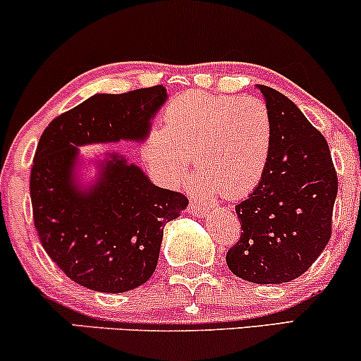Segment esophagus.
<instances>
[{
	"instance_id": "esophagus-1",
	"label": "esophagus",
	"mask_w": 361,
	"mask_h": 361,
	"mask_svg": "<svg viewBox=\"0 0 361 361\" xmlns=\"http://www.w3.org/2000/svg\"><path fill=\"white\" fill-rule=\"evenodd\" d=\"M188 212L195 215V217H207V209L198 204H193V202L188 205Z\"/></svg>"
}]
</instances>
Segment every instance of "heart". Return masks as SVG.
Segmentation results:
<instances>
[{
  "instance_id": "1",
  "label": "heart",
  "mask_w": 361,
  "mask_h": 361,
  "mask_svg": "<svg viewBox=\"0 0 361 361\" xmlns=\"http://www.w3.org/2000/svg\"><path fill=\"white\" fill-rule=\"evenodd\" d=\"M271 149V118L258 98L188 91L164 111V128L147 135L144 156L166 183H176L190 166L198 192L243 198L258 186Z\"/></svg>"
}]
</instances>
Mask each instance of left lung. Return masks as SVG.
<instances>
[{
    "label": "left lung",
    "mask_w": 361,
    "mask_h": 361,
    "mask_svg": "<svg viewBox=\"0 0 361 361\" xmlns=\"http://www.w3.org/2000/svg\"><path fill=\"white\" fill-rule=\"evenodd\" d=\"M256 88L270 111V157L258 186L235 205L243 233L226 261L251 283H287L329 243L338 176L326 139L299 106L280 91Z\"/></svg>",
    "instance_id": "1"
}]
</instances>
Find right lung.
Segmentation results:
<instances>
[{
    "mask_svg": "<svg viewBox=\"0 0 361 361\" xmlns=\"http://www.w3.org/2000/svg\"><path fill=\"white\" fill-rule=\"evenodd\" d=\"M166 100L164 86L97 93L54 118L39 140L30 173L35 229L49 258L81 287L122 293L146 283L164 226L188 205L122 152L85 157L80 151L146 142Z\"/></svg>",
    "mask_w": 361,
    "mask_h": 361,
    "instance_id": "right-lung-1",
    "label": "right lung"
}]
</instances>
